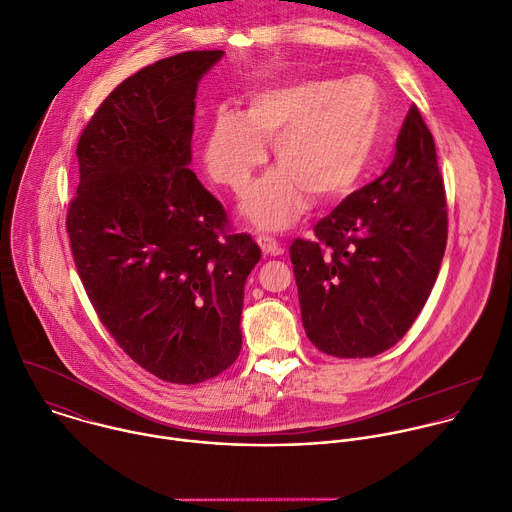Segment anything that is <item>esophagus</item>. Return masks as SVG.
Returning a JSON list of instances; mask_svg holds the SVG:
<instances>
[{
    "mask_svg": "<svg viewBox=\"0 0 512 512\" xmlns=\"http://www.w3.org/2000/svg\"><path fill=\"white\" fill-rule=\"evenodd\" d=\"M255 241H257V245L261 247V251H263L265 255H281V253H283L281 243H279L275 237H271V235L259 233V235L255 237Z\"/></svg>",
    "mask_w": 512,
    "mask_h": 512,
    "instance_id": "esophagus-1",
    "label": "esophagus"
}]
</instances>
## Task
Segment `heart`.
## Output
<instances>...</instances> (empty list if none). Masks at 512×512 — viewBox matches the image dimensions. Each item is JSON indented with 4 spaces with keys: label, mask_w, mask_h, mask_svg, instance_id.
<instances>
[{
    "label": "heart",
    "mask_w": 512,
    "mask_h": 512,
    "mask_svg": "<svg viewBox=\"0 0 512 512\" xmlns=\"http://www.w3.org/2000/svg\"><path fill=\"white\" fill-rule=\"evenodd\" d=\"M382 116L380 88L364 76L259 88L241 114L215 112L205 168L215 183L241 193L267 158L265 142H273L279 168L245 193L241 213L261 229L279 231L305 213L307 193L329 201L364 177L380 144Z\"/></svg>",
    "instance_id": "obj_1"
}]
</instances>
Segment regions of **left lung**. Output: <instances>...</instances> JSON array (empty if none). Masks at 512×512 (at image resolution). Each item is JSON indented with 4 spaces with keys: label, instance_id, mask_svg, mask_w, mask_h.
Listing matches in <instances>:
<instances>
[{
    "label": "left lung",
    "instance_id": "1",
    "mask_svg": "<svg viewBox=\"0 0 512 512\" xmlns=\"http://www.w3.org/2000/svg\"><path fill=\"white\" fill-rule=\"evenodd\" d=\"M313 233L289 247L309 342L335 358H372L396 346L430 297L448 237L436 146L416 106L386 173Z\"/></svg>",
    "mask_w": 512,
    "mask_h": 512
}]
</instances>
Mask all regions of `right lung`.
<instances>
[{"label":"right lung","instance_id":"obj_1","mask_svg":"<svg viewBox=\"0 0 512 512\" xmlns=\"http://www.w3.org/2000/svg\"><path fill=\"white\" fill-rule=\"evenodd\" d=\"M223 50L183 52L118 84L78 140L66 229L84 289L146 372L199 384L241 352L245 281L261 259L225 231L223 205L189 168L195 96Z\"/></svg>","mask_w":512,"mask_h":512}]
</instances>
